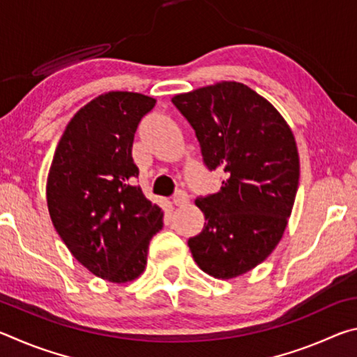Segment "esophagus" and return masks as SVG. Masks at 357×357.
<instances>
[{"instance_id": "obj_1", "label": "esophagus", "mask_w": 357, "mask_h": 357, "mask_svg": "<svg viewBox=\"0 0 357 357\" xmlns=\"http://www.w3.org/2000/svg\"><path fill=\"white\" fill-rule=\"evenodd\" d=\"M187 203H189V197H187L185 192H178L176 195L173 197L174 206H185Z\"/></svg>"}]
</instances>
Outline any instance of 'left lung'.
I'll use <instances>...</instances> for the list:
<instances>
[{"label": "left lung", "mask_w": 357, "mask_h": 357, "mask_svg": "<svg viewBox=\"0 0 357 357\" xmlns=\"http://www.w3.org/2000/svg\"><path fill=\"white\" fill-rule=\"evenodd\" d=\"M202 146L220 190L195 204L204 214L189 239L195 263L229 280L263 263L280 243L299 184L293 130L268 99L239 82H219L172 99Z\"/></svg>", "instance_id": "left-lung-1"}]
</instances>
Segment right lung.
Returning <instances> with one entry per match:
<instances>
[{"mask_svg":"<svg viewBox=\"0 0 357 357\" xmlns=\"http://www.w3.org/2000/svg\"><path fill=\"white\" fill-rule=\"evenodd\" d=\"M155 99L108 91L66 126L47 176V206L69 252L89 273L112 283L138 279L164 211L132 185L138 168L132 143Z\"/></svg>","mask_w":357,"mask_h":357,"instance_id":"1","label":"right lung"}]
</instances>
